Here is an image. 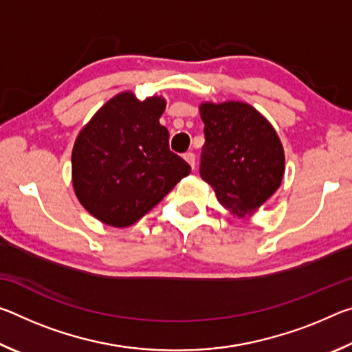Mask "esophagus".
I'll list each match as a JSON object with an SVG mask.
<instances>
[{"instance_id":"esophagus-1","label":"esophagus","mask_w":352,"mask_h":352,"mask_svg":"<svg viewBox=\"0 0 352 352\" xmlns=\"http://www.w3.org/2000/svg\"><path fill=\"white\" fill-rule=\"evenodd\" d=\"M183 158L184 160H186V162L189 163V166H190V168H195V155L192 153V152H186V153H184L183 155Z\"/></svg>"}]
</instances>
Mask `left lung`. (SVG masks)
Returning a JSON list of instances; mask_svg holds the SVG:
<instances>
[{"instance_id": "8db88e82", "label": "left lung", "mask_w": 352, "mask_h": 352, "mask_svg": "<svg viewBox=\"0 0 352 352\" xmlns=\"http://www.w3.org/2000/svg\"><path fill=\"white\" fill-rule=\"evenodd\" d=\"M199 110L205 124L200 177L230 212H256L283 180L285 158L276 130L245 102H201Z\"/></svg>"}]
</instances>
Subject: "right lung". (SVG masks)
I'll return each instance as SVG.
<instances>
[{
	"instance_id": "right-lung-1",
	"label": "right lung",
	"mask_w": 352,
	"mask_h": 352,
	"mask_svg": "<svg viewBox=\"0 0 352 352\" xmlns=\"http://www.w3.org/2000/svg\"><path fill=\"white\" fill-rule=\"evenodd\" d=\"M166 99L122 91L100 107L77 135L71 166L80 205L100 222L126 228L157 206L190 166L169 148L160 124Z\"/></svg>"
}]
</instances>
